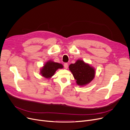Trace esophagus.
Segmentation results:
<instances>
[{
	"label": "esophagus",
	"instance_id": "1",
	"mask_svg": "<svg viewBox=\"0 0 130 130\" xmlns=\"http://www.w3.org/2000/svg\"><path fill=\"white\" fill-rule=\"evenodd\" d=\"M64 67L66 69H67L68 67H69V65H68L67 63H65V64H64Z\"/></svg>",
	"mask_w": 130,
	"mask_h": 130
}]
</instances>
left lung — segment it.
<instances>
[{
	"label": "left lung",
	"mask_w": 130,
	"mask_h": 130,
	"mask_svg": "<svg viewBox=\"0 0 130 130\" xmlns=\"http://www.w3.org/2000/svg\"><path fill=\"white\" fill-rule=\"evenodd\" d=\"M69 70L76 79L77 84L79 86H85L90 83L95 77V69L82 60H77L75 63L71 64Z\"/></svg>",
	"instance_id": "8db88e82"
}]
</instances>
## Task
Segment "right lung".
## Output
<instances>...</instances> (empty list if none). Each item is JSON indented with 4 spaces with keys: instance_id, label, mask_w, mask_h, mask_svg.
Returning <instances> with one entry per match:
<instances>
[{
    "instance_id": "add662e5",
    "label": "right lung",
    "mask_w": 130,
    "mask_h": 130,
    "mask_svg": "<svg viewBox=\"0 0 130 130\" xmlns=\"http://www.w3.org/2000/svg\"><path fill=\"white\" fill-rule=\"evenodd\" d=\"M63 68V66L62 64L49 60L45 63L40 70V74L46 78H50L54 75L58 69Z\"/></svg>"
}]
</instances>
